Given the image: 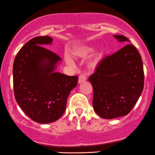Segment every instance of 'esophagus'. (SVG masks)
<instances>
[{
    "mask_svg": "<svg viewBox=\"0 0 155 155\" xmlns=\"http://www.w3.org/2000/svg\"><path fill=\"white\" fill-rule=\"evenodd\" d=\"M87 80V76L85 74H80L79 78H78V83L81 84V83L84 82Z\"/></svg>",
    "mask_w": 155,
    "mask_h": 155,
    "instance_id": "esophagus-1",
    "label": "esophagus"
}]
</instances>
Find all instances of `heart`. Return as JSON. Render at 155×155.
I'll return each instance as SVG.
<instances>
[{
	"mask_svg": "<svg viewBox=\"0 0 155 155\" xmlns=\"http://www.w3.org/2000/svg\"><path fill=\"white\" fill-rule=\"evenodd\" d=\"M92 49H87V51H91ZM66 62H68V63L69 64H72V59H71L70 57H68V56H67L66 57Z\"/></svg>",
	"mask_w": 155,
	"mask_h": 155,
	"instance_id": "heart-1",
	"label": "heart"
}]
</instances>
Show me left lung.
I'll list each match as a JSON object with an SVG mask.
<instances>
[{
	"instance_id": "obj_1",
	"label": "left lung",
	"mask_w": 155,
	"mask_h": 155,
	"mask_svg": "<svg viewBox=\"0 0 155 155\" xmlns=\"http://www.w3.org/2000/svg\"><path fill=\"white\" fill-rule=\"evenodd\" d=\"M114 37L119 42H130L123 35ZM89 81L93 86V106L96 114L105 119L129 114L144 87L143 64L137 49L127 44L103 58Z\"/></svg>"
}]
</instances>
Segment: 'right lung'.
I'll list each match as a JSON object with an SVG mask.
<instances>
[{
    "label": "right lung",
    "instance_id": "obj_1",
    "mask_svg": "<svg viewBox=\"0 0 155 155\" xmlns=\"http://www.w3.org/2000/svg\"><path fill=\"white\" fill-rule=\"evenodd\" d=\"M52 41L49 36L32 38L21 48L13 62L15 99L26 115L40 124L51 123L62 117L68 95L78 84V76L55 71L62 59L44 47Z\"/></svg>",
    "mask_w": 155,
    "mask_h": 155
}]
</instances>
